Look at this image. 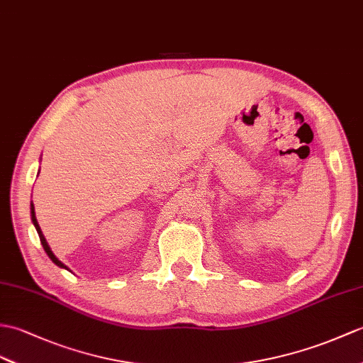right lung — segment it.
Listing matches in <instances>:
<instances>
[{
	"label": "right lung",
	"mask_w": 363,
	"mask_h": 363,
	"mask_svg": "<svg viewBox=\"0 0 363 363\" xmlns=\"http://www.w3.org/2000/svg\"><path fill=\"white\" fill-rule=\"evenodd\" d=\"M30 218H32V223H33V225H35V229H37V233H38L40 241H41V246H43V249H45V252L48 254V257H49L50 259H52V263H54V264H57L58 267H62V269H66V271H69V269H67V266H65V264L62 263V261L58 259V258L54 255V252L50 250L49 244H48L46 238H45V235H43V232H41L40 225H38V221H37V218H35V208H33L32 201H30Z\"/></svg>",
	"instance_id": "right-lung-1"
}]
</instances>
